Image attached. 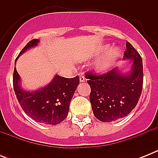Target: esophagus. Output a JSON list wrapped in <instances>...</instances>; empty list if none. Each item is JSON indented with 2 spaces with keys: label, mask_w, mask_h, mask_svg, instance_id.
I'll return each instance as SVG.
<instances>
[{
  "label": "esophagus",
  "mask_w": 158,
  "mask_h": 158,
  "mask_svg": "<svg viewBox=\"0 0 158 158\" xmlns=\"http://www.w3.org/2000/svg\"><path fill=\"white\" fill-rule=\"evenodd\" d=\"M85 80H86V79H85V77H84L83 74L79 76V81L81 82V83H83V82H85Z\"/></svg>",
  "instance_id": "obj_1"
}]
</instances>
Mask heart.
<instances>
[{
	"instance_id": "b5f03b06",
	"label": "heart",
	"mask_w": 158,
	"mask_h": 158,
	"mask_svg": "<svg viewBox=\"0 0 158 158\" xmlns=\"http://www.w3.org/2000/svg\"><path fill=\"white\" fill-rule=\"evenodd\" d=\"M109 46H104L101 49L102 52H106L103 56L101 59H99L98 61L95 62V64L93 66V69L96 73L102 74L105 73L110 69L113 63L119 58L121 54V50L118 47H114L109 49Z\"/></svg>"
}]
</instances>
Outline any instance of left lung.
<instances>
[{
	"label": "left lung",
	"mask_w": 158,
	"mask_h": 158,
	"mask_svg": "<svg viewBox=\"0 0 158 158\" xmlns=\"http://www.w3.org/2000/svg\"><path fill=\"white\" fill-rule=\"evenodd\" d=\"M124 60L131 61L130 69L122 72L118 67L102 75L86 74L91 88L90 102L97 119L111 122L130 114L136 106L143 89V61L137 51L126 42Z\"/></svg>",
	"instance_id": "obj_1"
}]
</instances>
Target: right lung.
Segmentation results:
<instances>
[{"mask_svg":"<svg viewBox=\"0 0 158 158\" xmlns=\"http://www.w3.org/2000/svg\"><path fill=\"white\" fill-rule=\"evenodd\" d=\"M39 42L38 39H33L27 43L16 58L15 63L21 55L37 47ZM79 84V76L68 79L56 74L46 86L28 91L21 85V79L15 67L14 69L13 86L19 103L29 117L45 125H57L67 117L69 103Z\"/></svg>","mask_w":158,"mask_h":158,"instance_id":"1","label":"right lung"}]
</instances>
